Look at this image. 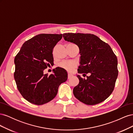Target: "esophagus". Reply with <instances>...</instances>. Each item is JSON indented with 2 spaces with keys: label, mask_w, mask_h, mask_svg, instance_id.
I'll list each match as a JSON object with an SVG mask.
<instances>
[{
  "label": "esophagus",
  "mask_w": 133,
  "mask_h": 133,
  "mask_svg": "<svg viewBox=\"0 0 133 133\" xmlns=\"http://www.w3.org/2000/svg\"><path fill=\"white\" fill-rule=\"evenodd\" d=\"M68 79H70V78H71L72 76H73V75L72 74H71V73H69L68 74Z\"/></svg>",
  "instance_id": "esophagus-1"
}]
</instances>
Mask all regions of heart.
I'll return each mask as SVG.
<instances>
[{"instance_id": "obj_1", "label": "heart", "mask_w": 133, "mask_h": 133, "mask_svg": "<svg viewBox=\"0 0 133 133\" xmlns=\"http://www.w3.org/2000/svg\"><path fill=\"white\" fill-rule=\"evenodd\" d=\"M76 65V64L73 62H63L60 64V66L69 71L73 70Z\"/></svg>"}]
</instances>
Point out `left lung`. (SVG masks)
<instances>
[{
  "label": "left lung",
  "instance_id": "1",
  "mask_svg": "<svg viewBox=\"0 0 133 133\" xmlns=\"http://www.w3.org/2000/svg\"><path fill=\"white\" fill-rule=\"evenodd\" d=\"M64 40L79 48V74L90 73L87 79L78 75L79 83L73 89L79 101L93 105L107 99L114 89L118 75V59L110 45L91 34L65 33Z\"/></svg>",
  "mask_w": 133,
  "mask_h": 133
}]
</instances>
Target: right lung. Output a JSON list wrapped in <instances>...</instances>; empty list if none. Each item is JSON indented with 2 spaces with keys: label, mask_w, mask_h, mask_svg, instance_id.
Returning a JSON list of instances; mask_svg holds the SVG:
<instances>
[{
  "label": "right lung",
  "mask_w": 133,
  "mask_h": 133,
  "mask_svg": "<svg viewBox=\"0 0 133 133\" xmlns=\"http://www.w3.org/2000/svg\"><path fill=\"white\" fill-rule=\"evenodd\" d=\"M62 34H41L23 44L14 59V74L17 88L23 97L35 105H43L53 100L58 88L68 78L62 68L53 69V74H44V70L53 64V50Z\"/></svg>",
  "instance_id": "right-lung-1"
}]
</instances>
